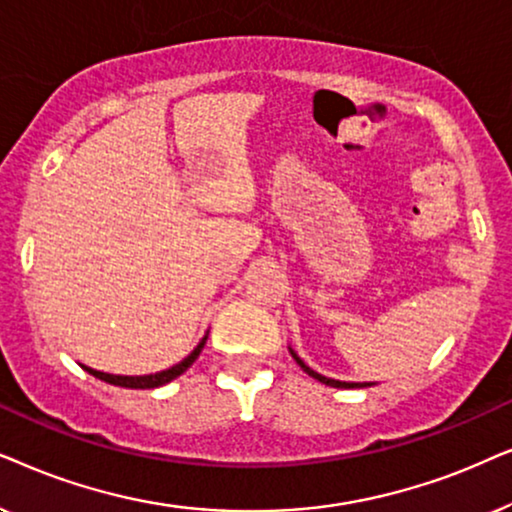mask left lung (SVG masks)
<instances>
[{
  "label": "left lung",
  "instance_id": "left-lung-1",
  "mask_svg": "<svg viewBox=\"0 0 512 512\" xmlns=\"http://www.w3.org/2000/svg\"><path fill=\"white\" fill-rule=\"evenodd\" d=\"M288 349H290V346H288ZM290 356H292V358H295V363H297L299 367H302V370H304L306 374H309V377H313V379H318V381H320V384H325V386H332V388H367V386H374V384H367V381H339V379H330V377H323V374H318L316 370H311V367H309V365H306V363H304V360H302V358H299V356H297V353H295V351H292V349H290Z\"/></svg>",
  "mask_w": 512,
  "mask_h": 512
}]
</instances>
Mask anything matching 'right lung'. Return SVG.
I'll return each instance as SVG.
<instances>
[{
  "label": "right lung",
  "mask_w": 512,
  "mask_h": 512,
  "mask_svg": "<svg viewBox=\"0 0 512 512\" xmlns=\"http://www.w3.org/2000/svg\"><path fill=\"white\" fill-rule=\"evenodd\" d=\"M206 339L208 335L201 339L199 344H196V349L189 353L187 358H182L180 363L168 367V370H161V372H154V374H140V377H128V374H107V372H100V370H93V367H86L81 365L88 374H93L95 379L100 381H107V384H114V386H121V388H159L163 384H168V381H173L180 377L182 372H187L189 367L194 365V360L199 358V353L203 351V346H206Z\"/></svg>",
  "instance_id": "right-lung-1"
}]
</instances>
